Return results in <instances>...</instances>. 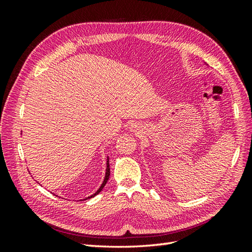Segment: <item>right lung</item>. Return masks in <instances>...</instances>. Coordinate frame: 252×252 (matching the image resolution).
Returning a JSON list of instances; mask_svg holds the SVG:
<instances>
[{
	"label": "right lung",
	"instance_id": "obj_1",
	"mask_svg": "<svg viewBox=\"0 0 252 252\" xmlns=\"http://www.w3.org/2000/svg\"><path fill=\"white\" fill-rule=\"evenodd\" d=\"M109 175H110V169H109V159L107 158V167H106V174H105V179H104V181H103V183H101V185H100V187L99 189H97V191L95 192V194H93V195H91L90 197H88V198H84V199H89V198H92V197H94V196H96L98 194V192H100V190L104 189V186L106 185V183H107V181H108V179H109Z\"/></svg>",
	"mask_w": 252,
	"mask_h": 252
}]
</instances>
